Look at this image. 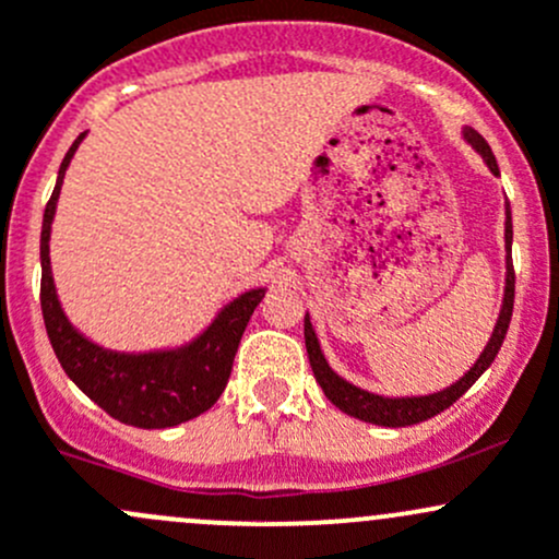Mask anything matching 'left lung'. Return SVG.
Segmentation results:
<instances>
[{
	"label": "left lung",
	"instance_id": "left-lung-1",
	"mask_svg": "<svg viewBox=\"0 0 559 559\" xmlns=\"http://www.w3.org/2000/svg\"><path fill=\"white\" fill-rule=\"evenodd\" d=\"M464 141L469 143L474 152L485 159L488 170L498 176V165L490 146L485 143V138L477 133V130L464 128ZM503 239H507V285H503V301H501V311H498V320L493 328V335L485 344L483 354H479L477 362L472 365L469 373H464V378H459L455 383H450L448 389L435 394H424V397H383V394H373L368 389H359L354 383L346 381L335 373L333 368L328 365L325 354L320 349V341H317L314 328H311L309 314L304 317V338H306V352H309V362L311 370H314L317 383L322 386L325 397L333 402L338 411H344L346 416L359 418V421H368L376 426H411V424H421L426 418L437 416L445 407L453 405L466 389L477 381L485 370L490 368V362L496 359L498 349L503 344V335L509 330V320H512V309H514V266H512V210L507 205V224H503Z\"/></svg>",
	"mask_w": 559,
	"mask_h": 559
}]
</instances>
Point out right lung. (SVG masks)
Listing matches in <instances>:
<instances>
[{"label":"right lung","instance_id":"obj_1","mask_svg":"<svg viewBox=\"0 0 559 559\" xmlns=\"http://www.w3.org/2000/svg\"><path fill=\"white\" fill-rule=\"evenodd\" d=\"M82 138L85 133L66 152L56 189L41 218V317H45L47 338L66 376L117 421L138 429H167L191 421L224 394L239 338L255 306L266 296V287L245 290L242 296L226 304L197 338L176 349L114 352L80 333L58 301L50 269V231L63 176Z\"/></svg>","mask_w":559,"mask_h":559}]
</instances>
